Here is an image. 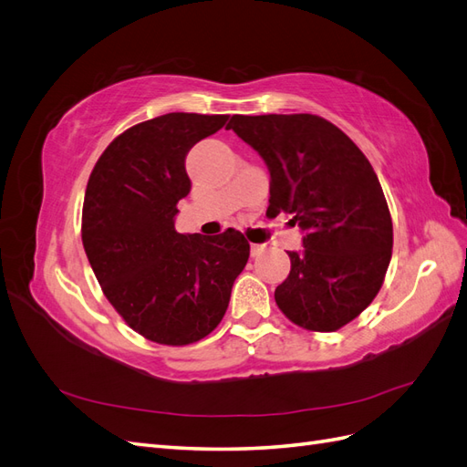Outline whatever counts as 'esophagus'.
<instances>
[{
	"label": "esophagus",
	"mask_w": 467,
	"mask_h": 467,
	"mask_svg": "<svg viewBox=\"0 0 467 467\" xmlns=\"http://www.w3.org/2000/svg\"><path fill=\"white\" fill-rule=\"evenodd\" d=\"M263 251H265V245H261V244H251V257H259Z\"/></svg>",
	"instance_id": "esophagus-1"
}]
</instances>
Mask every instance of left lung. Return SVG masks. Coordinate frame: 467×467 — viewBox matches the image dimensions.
<instances>
[{
    "label": "left lung",
    "instance_id": "8db88e82",
    "mask_svg": "<svg viewBox=\"0 0 467 467\" xmlns=\"http://www.w3.org/2000/svg\"><path fill=\"white\" fill-rule=\"evenodd\" d=\"M228 129L271 173L266 214H292L304 234L275 290L282 314L312 331L343 327L376 298L391 259V216L370 161L316 115H234Z\"/></svg>",
    "mask_w": 467,
    "mask_h": 467
}]
</instances>
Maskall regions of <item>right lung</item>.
Returning a JSON list of instances; mask_svg holds the SVG:
<instances>
[{
	"label": "right lung",
	"instance_id": "obj_1",
	"mask_svg": "<svg viewBox=\"0 0 467 467\" xmlns=\"http://www.w3.org/2000/svg\"><path fill=\"white\" fill-rule=\"evenodd\" d=\"M228 115L169 112L110 142L83 201L81 239L107 300L134 331L189 345L216 329L249 259L247 239L179 234L177 202L191 191L185 158Z\"/></svg>",
	"mask_w": 467,
	"mask_h": 467
}]
</instances>
